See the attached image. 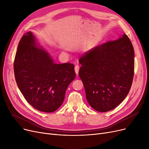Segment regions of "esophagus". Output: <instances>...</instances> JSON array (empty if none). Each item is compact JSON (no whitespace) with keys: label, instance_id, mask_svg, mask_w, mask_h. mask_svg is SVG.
<instances>
[{"label":"esophagus","instance_id":"obj_1","mask_svg":"<svg viewBox=\"0 0 149 149\" xmlns=\"http://www.w3.org/2000/svg\"><path fill=\"white\" fill-rule=\"evenodd\" d=\"M75 72L77 75L79 74V65H76L75 66Z\"/></svg>","mask_w":149,"mask_h":149}]
</instances>
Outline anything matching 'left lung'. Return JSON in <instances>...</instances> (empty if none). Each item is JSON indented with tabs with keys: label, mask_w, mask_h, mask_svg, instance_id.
<instances>
[{
	"label": "left lung",
	"mask_w": 149,
	"mask_h": 149,
	"mask_svg": "<svg viewBox=\"0 0 149 149\" xmlns=\"http://www.w3.org/2000/svg\"><path fill=\"white\" fill-rule=\"evenodd\" d=\"M134 49L124 34L116 40L95 47L79 60V75L90 106L97 111H111L130 89L134 74Z\"/></svg>",
	"instance_id": "left-lung-1"
}]
</instances>
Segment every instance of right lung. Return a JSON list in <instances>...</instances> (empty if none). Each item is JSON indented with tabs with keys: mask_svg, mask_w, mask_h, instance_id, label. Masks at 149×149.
<instances>
[{
	"mask_svg": "<svg viewBox=\"0 0 149 149\" xmlns=\"http://www.w3.org/2000/svg\"><path fill=\"white\" fill-rule=\"evenodd\" d=\"M14 70L17 86L28 103L49 113L61 106L68 86L76 76L74 64L54 63L31 31L19 42Z\"/></svg>",
	"mask_w": 149,
	"mask_h": 149,
	"instance_id": "1",
	"label": "right lung"
}]
</instances>
